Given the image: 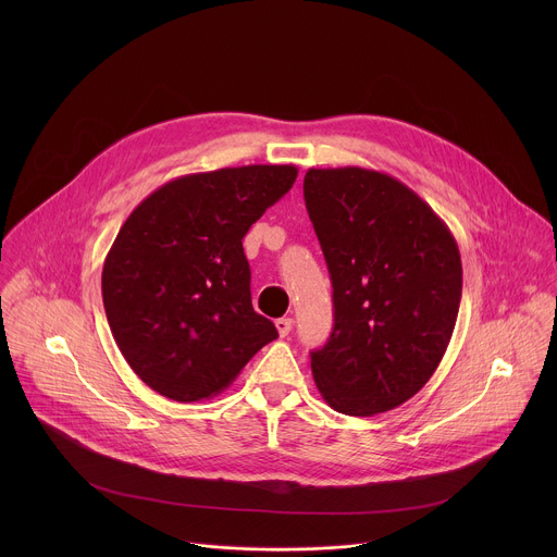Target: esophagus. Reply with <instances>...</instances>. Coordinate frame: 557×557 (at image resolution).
<instances>
[{
    "mask_svg": "<svg viewBox=\"0 0 557 557\" xmlns=\"http://www.w3.org/2000/svg\"><path fill=\"white\" fill-rule=\"evenodd\" d=\"M275 329H277L280 337H286L290 333V329H293V320H290V317H282V320L275 322Z\"/></svg>",
    "mask_w": 557,
    "mask_h": 557,
    "instance_id": "34e87169",
    "label": "esophagus"
}]
</instances>
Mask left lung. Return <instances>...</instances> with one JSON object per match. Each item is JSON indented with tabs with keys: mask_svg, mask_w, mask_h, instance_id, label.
Wrapping results in <instances>:
<instances>
[{
	"mask_svg": "<svg viewBox=\"0 0 557 557\" xmlns=\"http://www.w3.org/2000/svg\"><path fill=\"white\" fill-rule=\"evenodd\" d=\"M304 200L335 306L326 346L310 352L317 389L350 417L399 408L430 381L456 326L454 235L410 187L374 170H308Z\"/></svg>",
	"mask_w": 557,
	"mask_h": 557,
	"instance_id": "obj_1",
	"label": "left lung"
}]
</instances>
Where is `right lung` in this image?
Returning <instances> with one entry per match:
<instances>
[{
    "instance_id": "1",
    "label": "right lung",
    "mask_w": 557,
    "mask_h": 557,
    "mask_svg": "<svg viewBox=\"0 0 557 557\" xmlns=\"http://www.w3.org/2000/svg\"><path fill=\"white\" fill-rule=\"evenodd\" d=\"M295 178L293 165L181 176L123 222L103 264V306L125 361L158 394L211 399L277 339L253 310L243 237Z\"/></svg>"
}]
</instances>
